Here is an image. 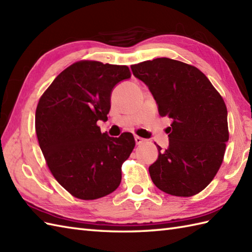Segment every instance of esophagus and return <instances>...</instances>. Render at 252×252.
<instances>
[{"label": "esophagus", "mask_w": 252, "mask_h": 252, "mask_svg": "<svg viewBox=\"0 0 252 252\" xmlns=\"http://www.w3.org/2000/svg\"><path fill=\"white\" fill-rule=\"evenodd\" d=\"M134 140H135L136 145H140V144H142L144 141H145V140H144V138H142V137H140V136H135Z\"/></svg>", "instance_id": "esophagus-1"}]
</instances>
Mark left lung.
<instances>
[{
  "label": "left lung",
  "instance_id": "1",
  "mask_svg": "<svg viewBox=\"0 0 252 252\" xmlns=\"http://www.w3.org/2000/svg\"><path fill=\"white\" fill-rule=\"evenodd\" d=\"M145 83L159 115L172 119L169 147L158 148L149 174L159 189L180 197L196 195L221 167L228 141L227 109L221 95L199 69L156 58L131 66Z\"/></svg>",
  "mask_w": 252,
  "mask_h": 252
}]
</instances>
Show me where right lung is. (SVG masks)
<instances>
[{
	"mask_svg": "<svg viewBox=\"0 0 252 252\" xmlns=\"http://www.w3.org/2000/svg\"><path fill=\"white\" fill-rule=\"evenodd\" d=\"M131 78L126 66L93 61L72 63L41 96L35 132L52 174L63 189L84 200L118 189L122 163L135 146L131 133H101L116 85Z\"/></svg>",
	"mask_w": 252,
	"mask_h": 252,
	"instance_id": "obj_1",
	"label": "right lung"
}]
</instances>
